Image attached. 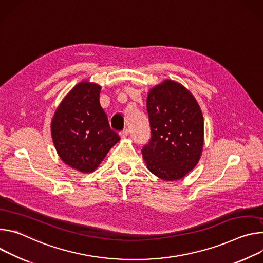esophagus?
I'll list each match as a JSON object with an SVG mask.
<instances>
[{
	"mask_svg": "<svg viewBox=\"0 0 263 263\" xmlns=\"http://www.w3.org/2000/svg\"><path fill=\"white\" fill-rule=\"evenodd\" d=\"M128 135H129V130H128L127 128H125L124 130H122V132L120 133V137H121V138H126Z\"/></svg>",
	"mask_w": 263,
	"mask_h": 263,
	"instance_id": "esophagus-1",
	"label": "esophagus"
}]
</instances>
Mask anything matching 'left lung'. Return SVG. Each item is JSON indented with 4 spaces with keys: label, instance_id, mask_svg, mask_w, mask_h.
<instances>
[{
    "label": "left lung",
    "instance_id": "obj_1",
    "mask_svg": "<svg viewBox=\"0 0 263 263\" xmlns=\"http://www.w3.org/2000/svg\"><path fill=\"white\" fill-rule=\"evenodd\" d=\"M146 107L152 139L142 149L148 170L178 181L197 165L203 147L201 109L186 87L165 79L149 90Z\"/></svg>",
    "mask_w": 263,
    "mask_h": 263
}]
</instances>
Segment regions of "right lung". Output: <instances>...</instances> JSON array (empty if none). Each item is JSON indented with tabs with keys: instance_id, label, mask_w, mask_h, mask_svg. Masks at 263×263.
<instances>
[{
	"instance_id": "obj_1",
	"label": "right lung",
	"mask_w": 263,
	"mask_h": 263,
	"mask_svg": "<svg viewBox=\"0 0 263 263\" xmlns=\"http://www.w3.org/2000/svg\"><path fill=\"white\" fill-rule=\"evenodd\" d=\"M100 91L99 84L89 80L77 83L58 105L51 122L57 155L82 173L96 170L120 140L100 105Z\"/></svg>"
}]
</instances>
